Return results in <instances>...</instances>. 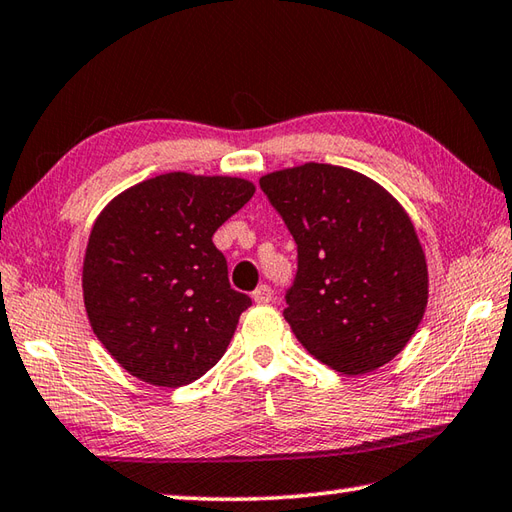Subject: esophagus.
Returning a JSON list of instances; mask_svg holds the SVG:
<instances>
[{
    "instance_id": "34e87169",
    "label": "esophagus",
    "mask_w": 512,
    "mask_h": 512,
    "mask_svg": "<svg viewBox=\"0 0 512 512\" xmlns=\"http://www.w3.org/2000/svg\"><path fill=\"white\" fill-rule=\"evenodd\" d=\"M253 299H255V304H270L273 302V290H270V286H259L255 293H253Z\"/></svg>"
}]
</instances>
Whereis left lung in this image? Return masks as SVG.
Returning <instances> with one entry per match:
<instances>
[{
  "label": "left lung",
  "mask_w": 512,
  "mask_h": 512,
  "mask_svg": "<svg viewBox=\"0 0 512 512\" xmlns=\"http://www.w3.org/2000/svg\"><path fill=\"white\" fill-rule=\"evenodd\" d=\"M259 186L297 244L284 317L299 344L344 375L402 353L428 304L426 255L402 204L357 170L315 162Z\"/></svg>",
  "instance_id": "1"
}]
</instances>
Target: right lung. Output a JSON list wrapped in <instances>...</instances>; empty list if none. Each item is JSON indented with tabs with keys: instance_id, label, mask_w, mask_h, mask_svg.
Here are the masks:
<instances>
[{
	"instance_id": "add662e5",
	"label": "right lung",
	"mask_w": 512,
	"mask_h": 512,
	"mask_svg": "<svg viewBox=\"0 0 512 512\" xmlns=\"http://www.w3.org/2000/svg\"><path fill=\"white\" fill-rule=\"evenodd\" d=\"M255 184L166 173L130 186L90 230L82 288L93 333L146 384L186 386L213 368L253 304L230 288L215 230Z\"/></svg>"
}]
</instances>
